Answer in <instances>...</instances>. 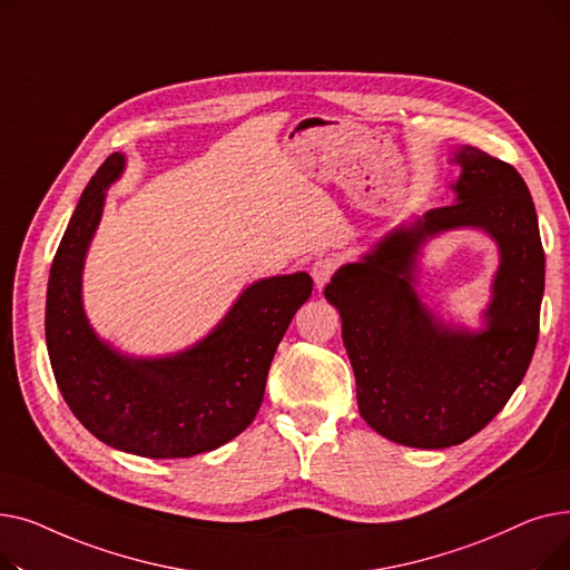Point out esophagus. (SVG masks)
<instances>
[{
    "label": "esophagus",
    "mask_w": 570,
    "mask_h": 570,
    "mask_svg": "<svg viewBox=\"0 0 570 570\" xmlns=\"http://www.w3.org/2000/svg\"><path fill=\"white\" fill-rule=\"evenodd\" d=\"M340 256L335 254H325V256H318L312 265V277L316 282V288H323L327 282H331V277L335 275V269L340 267Z\"/></svg>",
    "instance_id": "obj_1"
}]
</instances>
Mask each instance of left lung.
I'll return each instance as SVG.
<instances>
[{
    "instance_id": "obj_1",
    "label": "left lung",
    "mask_w": 570,
    "mask_h": 570,
    "mask_svg": "<svg viewBox=\"0 0 570 570\" xmlns=\"http://www.w3.org/2000/svg\"><path fill=\"white\" fill-rule=\"evenodd\" d=\"M455 203L430 209L346 263L325 286L342 316L357 409L381 436L411 448H448L481 432L522 383L538 340L546 254L522 175L464 145ZM485 229L500 247L487 327L448 326L414 291V258L430 236Z\"/></svg>"
}]
</instances>
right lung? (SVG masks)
Instances as JSON below:
<instances>
[{
  "label": "right lung",
  "instance_id": "add662e5",
  "mask_svg": "<svg viewBox=\"0 0 570 570\" xmlns=\"http://www.w3.org/2000/svg\"><path fill=\"white\" fill-rule=\"evenodd\" d=\"M125 170L110 155L85 187L52 258L46 344L59 393L99 441L140 458L215 451L256 417L275 351L312 295L307 273L247 286L198 344L166 357H131L97 337L82 309V265L106 189Z\"/></svg>",
  "mask_w": 570,
  "mask_h": 570
}]
</instances>
